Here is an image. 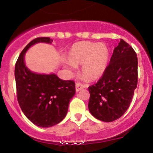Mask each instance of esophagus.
<instances>
[{
	"label": "esophagus",
	"instance_id": "34e87169",
	"mask_svg": "<svg viewBox=\"0 0 153 153\" xmlns=\"http://www.w3.org/2000/svg\"><path fill=\"white\" fill-rule=\"evenodd\" d=\"M86 87V85L83 84V83H80V82H76V83H75V90H76V91H79L81 89Z\"/></svg>",
	"mask_w": 153,
	"mask_h": 153
}]
</instances>
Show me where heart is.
Here are the masks:
<instances>
[{
    "label": "heart",
    "instance_id": "heart-1",
    "mask_svg": "<svg viewBox=\"0 0 153 153\" xmlns=\"http://www.w3.org/2000/svg\"><path fill=\"white\" fill-rule=\"evenodd\" d=\"M108 48L104 43L79 42L70 48L66 66L75 69L82 64V73L89 80L99 78L105 72L108 63Z\"/></svg>",
    "mask_w": 153,
    "mask_h": 153
}]
</instances>
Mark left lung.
Returning <instances> with one entry per match:
<instances>
[{"instance_id":"left-lung-1","label":"left lung","mask_w":153,"mask_h":153,"mask_svg":"<svg viewBox=\"0 0 153 153\" xmlns=\"http://www.w3.org/2000/svg\"><path fill=\"white\" fill-rule=\"evenodd\" d=\"M137 83V55L128 43L121 39L101 78L88 88L90 113L107 123L121 117L129 108Z\"/></svg>"}]
</instances>
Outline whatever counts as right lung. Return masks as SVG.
I'll return each instance as SVG.
<instances>
[{"label": "right lung", "instance_id": "add662e5", "mask_svg": "<svg viewBox=\"0 0 153 153\" xmlns=\"http://www.w3.org/2000/svg\"><path fill=\"white\" fill-rule=\"evenodd\" d=\"M52 42L49 37L32 40L22 50L14 69L17 97L20 108L32 123L42 128L52 127L64 120L70 100L75 94V83L72 80L64 81L55 74L34 73L25 66V53L30 46Z\"/></svg>", "mask_w": 153, "mask_h": 153}]
</instances>
